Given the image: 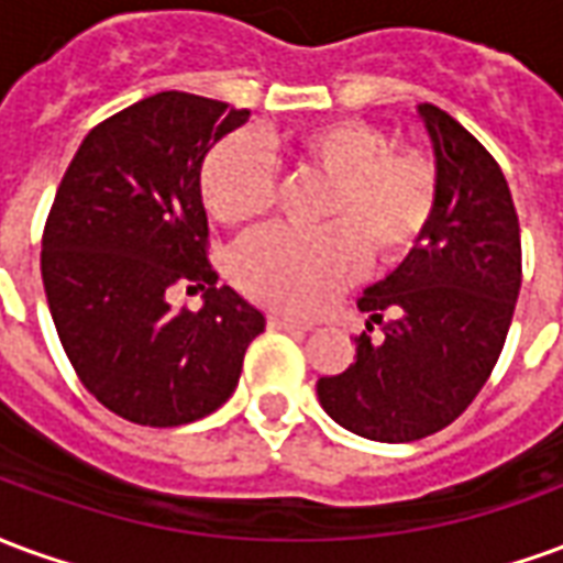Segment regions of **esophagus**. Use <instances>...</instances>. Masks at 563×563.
Segmentation results:
<instances>
[{
    "label": "esophagus",
    "instance_id": "obj_1",
    "mask_svg": "<svg viewBox=\"0 0 563 563\" xmlns=\"http://www.w3.org/2000/svg\"><path fill=\"white\" fill-rule=\"evenodd\" d=\"M268 329L305 334V331H310V325H307V322H298V319H292V317H268Z\"/></svg>",
    "mask_w": 563,
    "mask_h": 563
}]
</instances>
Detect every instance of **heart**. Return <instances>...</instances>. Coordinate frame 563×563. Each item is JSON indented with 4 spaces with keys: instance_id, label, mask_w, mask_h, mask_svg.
<instances>
[{
    "instance_id": "heart-1",
    "label": "heart",
    "mask_w": 563,
    "mask_h": 563,
    "mask_svg": "<svg viewBox=\"0 0 563 563\" xmlns=\"http://www.w3.org/2000/svg\"><path fill=\"white\" fill-rule=\"evenodd\" d=\"M298 168L329 177L317 229H268L238 246L232 280L258 305L307 317L358 277L365 258L398 265L422 244L440 201L434 159L395 147L383 126L355 117L317 120L280 139ZM201 201L217 222L246 229L277 198L271 153L250 135L208 150L198 174Z\"/></svg>"
}]
</instances>
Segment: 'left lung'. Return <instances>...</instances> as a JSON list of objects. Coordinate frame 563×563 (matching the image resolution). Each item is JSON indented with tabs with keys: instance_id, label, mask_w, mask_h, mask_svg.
Returning <instances> with one entry per match:
<instances>
[{
	"instance_id": "obj_1",
	"label": "left lung",
	"mask_w": 563,
	"mask_h": 563,
	"mask_svg": "<svg viewBox=\"0 0 563 563\" xmlns=\"http://www.w3.org/2000/svg\"><path fill=\"white\" fill-rule=\"evenodd\" d=\"M419 117L440 177L437 217L422 244L358 298L367 331L353 365L317 383L334 422L379 443L437 434L471 407L521 289L519 217L500 165L437 104H419Z\"/></svg>"
}]
</instances>
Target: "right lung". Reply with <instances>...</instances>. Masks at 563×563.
<instances>
[{
  "label": "right lung",
  "instance_id": "1",
  "mask_svg": "<svg viewBox=\"0 0 563 563\" xmlns=\"http://www.w3.org/2000/svg\"><path fill=\"white\" fill-rule=\"evenodd\" d=\"M250 111L156 92L92 129L47 213L42 280L68 362L111 413L177 428L232 398L265 317L208 262L201 162ZM174 285L201 288L174 314Z\"/></svg>",
  "mask_w": 563,
  "mask_h": 563
}]
</instances>
